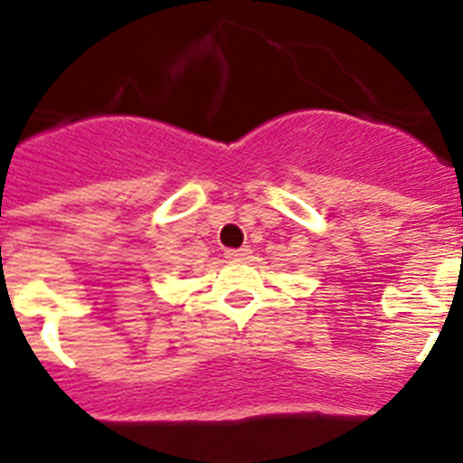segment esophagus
<instances>
[{"mask_svg": "<svg viewBox=\"0 0 463 463\" xmlns=\"http://www.w3.org/2000/svg\"><path fill=\"white\" fill-rule=\"evenodd\" d=\"M252 255V250L248 248V245H243V248H236V250H227L224 252V257L232 261H241V260H248V257Z\"/></svg>", "mask_w": 463, "mask_h": 463, "instance_id": "esophagus-1", "label": "esophagus"}]
</instances>
